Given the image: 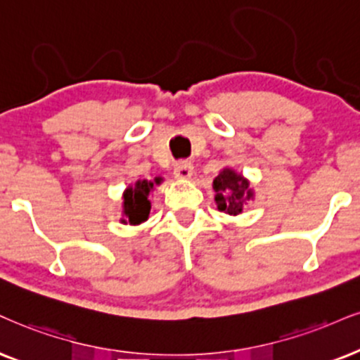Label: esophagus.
Instances as JSON below:
<instances>
[{"mask_svg": "<svg viewBox=\"0 0 360 360\" xmlns=\"http://www.w3.org/2000/svg\"><path fill=\"white\" fill-rule=\"evenodd\" d=\"M193 173V165L190 162H179L173 168V175H175V179L179 180H188L190 176H192Z\"/></svg>", "mask_w": 360, "mask_h": 360, "instance_id": "esophagus-1", "label": "esophagus"}]
</instances>
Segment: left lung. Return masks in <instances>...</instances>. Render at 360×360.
<instances>
[{
  "label": "left lung",
  "instance_id": "obj_1",
  "mask_svg": "<svg viewBox=\"0 0 360 360\" xmlns=\"http://www.w3.org/2000/svg\"><path fill=\"white\" fill-rule=\"evenodd\" d=\"M214 190L217 208L229 215L242 214L243 203L254 198L248 180L232 168H224L215 176Z\"/></svg>",
  "mask_w": 360,
  "mask_h": 360
}]
</instances>
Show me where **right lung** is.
I'll return each instance as SVG.
<instances>
[{
    "label": "right lung",
    "mask_w": 360,
    "mask_h": 360,
    "mask_svg": "<svg viewBox=\"0 0 360 360\" xmlns=\"http://www.w3.org/2000/svg\"><path fill=\"white\" fill-rule=\"evenodd\" d=\"M162 176H155L153 181L139 180L123 192V215H125V219H122V224L139 225L148 219L150 208H152L148 195L155 185L162 184Z\"/></svg>",
    "instance_id": "1"
}]
</instances>
